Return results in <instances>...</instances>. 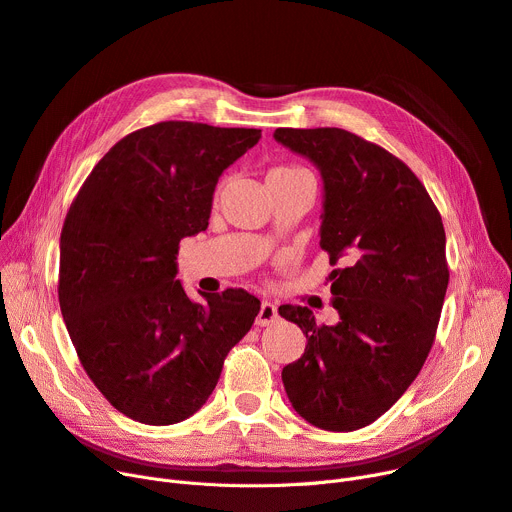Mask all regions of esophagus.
<instances>
[{
	"label": "esophagus",
	"mask_w": 512,
	"mask_h": 512,
	"mask_svg": "<svg viewBox=\"0 0 512 512\" xmlns=\"http://www.w3.org/2000/svg\"><path fill=\"white\" fill-rule=\"evenodd\" d=\"M276 319H278V307L274 303H270V301H263L261 309L257 313L255 324L257 326H270V324H274Z\"/></svg>",
	"instance_id": "obj_1"
}]
</instances>
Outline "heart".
<instances>
[{
	"mask_svg": "<svg viewBox=\"0 0 512 512\" xmlns=\"http://www.w3.org/2000/svg\"><path fill=\"white\" fill-rule=\"evenodd\" d=\"M299 174H309V172L299 166H278L267 174V178H286V176H299Z\"/></svg>",
	"mask_w": 512,
	"mask_h": 512,
	"instance_id": "obj_1",
	"label": "heart"
}]
</instances>
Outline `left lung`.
I'll use <instances>...</instances> for the list:
<instances>
[{
	"label": "left lung",
	"mask_w": 512,
	"mask_h": 512,
	"mask_svg": "<svg viewBox=\"0 0 512 512\" xmlns=\"http://www.w3.org/2000/svg\"><path fill=\"white\" fill-rule=\"evenodd\" d=\"M274 139L307 157L324 180L319 247L332 270L338 324L282 305L307 346L282 369L305 421L353 432L382 417L421 371L448 288L440 211L419 178L386 149L342 128H276Z\"/></svg>",
	"instance_id": "8db88e82"
}]
</instances>
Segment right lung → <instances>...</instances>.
I'll use <instances>...</instances> for the list:
<instances>
[{"label":"right lung","mask_w":512,"mask_h":512,"mask_svg":"<svg viewBox=\"0 0 512 512\" xmlns=\"http://www.w3.org/2000/svg\"><path fill=\"white\" fill-rule=\"evenodd\" d=\"M257 128L159 122L118 141L70 205L58 297L76 355L126 417L172 425L197 413L261 309L247 290L188 297L178 242L209 224L222 172Z\"/></svg>","instance_id":"obj_1"}]
</instances>
